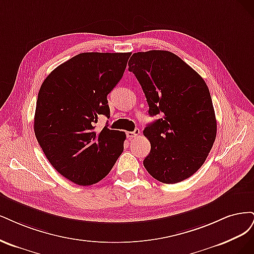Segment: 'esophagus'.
I'll list each match as a JSON object with an SVG mask.
<instances>
[{
    "label": "esophagus",
    "mask_w": 254,
    "mask_h": 254,
    "mask_svg": "<svg viewBox=\"0 0 254 254\" xmlns=\"http://www.w3.org/2000/svg\"><path fill=\"white\" fill-rule=\"evenodd\" d=\"M138 136H140V129L139 128H136L134 132H127V137L128 139H135Z\"/></svg>",
    "instance_id": "34e87169"
}]
</instances>
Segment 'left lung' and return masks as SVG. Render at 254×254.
I'll return each mask as SVG.
<instances>
[{
  "mask_svg": "<svg viewBox=\"0 0 254 254\" xmlns=\"http://www.w3.org/2000/svg\"><path fill=\"white\" fill-rule=\"evenodd\" d=\"M128 70L142 87L149 115H160L143 130L151 142L143 166L160 183L183 182L203 165L215 141L209 88L191 66L168 51L133 54Z\"/></svg>",
  "mask_w": 254,
  "mask_h": 254,
  "instance_id": "1",
  "label": "left lung"
}]
</instances>
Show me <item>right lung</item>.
I'll use <instances>...</instances> for the list:
<instances>
[{
	"label": "right lung",
	"instance_id": "right-lung-1",
	"mask_svg": "<svg viewBox=\"0 0 254 254\" xmlns=\"http://www.w3.org/2000/svg\"><path fill=\"white\" fill-rule=\"evenodd\" d=\"M130 53H82L56 67L40 87L34 129L46 158L79 186L100 182L124 152L125 132L95 129L110 117L108 95L124 76Z\"/></svg>",
	"mask_w": 254,
	"mask_h": 254
}]
</instances>
